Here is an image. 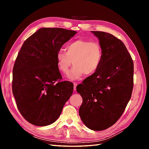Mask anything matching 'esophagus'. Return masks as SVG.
Listing matches in <instances>:
<instances>
[{"label":"esophagus","mask_w":149,"mask_h":149,"mask_svg":"<svg viewBox=\"0 0 149 149\" xmlns=\"http://www.w3.org/2000/svg\"><path fill=\"white\" fill-rule=\"evenodd\" d=\"M77 85V83H74V91L76 90V86Z\"/></svg>","instance_id":"1"}]
</instances>
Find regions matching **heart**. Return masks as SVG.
<instances>
[{
  "mask_svg": "<svg viewBox=\"0 0 149 149\" xmlns=\"http://www.w3.org/2000/svg\"><path fill=\"white\" fill-rule=\"evenodd\" d=\"M103 59L102 47L98 42L86 40H77L68 43L66 52L59 50L56 54L57 66L60 72L66 74L73 66L68 77L76 80L86 74L92 75L99 70Z\"/></svg>",
  "mask_w": 149,
  "mask_h": 149,
  "instance_id": "heart-1",
  "label": "heart"
}]
</instances>
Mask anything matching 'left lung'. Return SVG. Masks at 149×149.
I'll list each match as a JSON object with an SVG mask.
<instances>
[{"mask_svg":"<svg viewBox=\"0 0 149 149\" xmlns=\"http://www.w3.org/2000/svg\"><path fill=\"white\" fill-rule=\"evenodd\" d=\"M91 33L99 40L103 59L99 70L76 87L83 98L79 113L87 127L102 131L115 124L131 99L134 64L121 40L108 33Z\"/></svg>","mask_w":149,"mask_h":149,"instance_id":"1","label":"left lung"}]
</instances>
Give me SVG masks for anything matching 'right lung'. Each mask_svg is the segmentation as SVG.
Returning <instances> with one entry per match:
<instances>
[{
    "mask_svg": "<svg viewBox=\"0 0 149 149\" xmlns=\"http://www.w3.org/2000/svg\"><path fill=\"white\" fill-rule=\"evenodd\" d=\"M77 33L41 28L25 41L13 69V94L19 111L31 124L46 126L59 118L74 85L61 81L56 54Z\"/></svg>",
    "mask_w": 149,
    "mask_h": 149,
    "instance_id": "obj_1",
    "label": "right lung"
}]
</instances>
